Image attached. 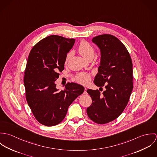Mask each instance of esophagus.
I'll return each instance as SVG.
<instances>
[{
  "label": "esophagus",
  "instance_id": "obj_1",
  "mask_svg": "<svg viewBox=\"0 0 157 157\" xmlns=\"http://www.w3.org/2000/svg\"><path fill=\"white\" fill-rule=\"evenodd\" d=\"M86 90H87V88H85V92H84L85 94H86V93H87V92H86Z\"/></svg>",
  "mask_w": 157,
  "mask_h": 157
}]
</instances>
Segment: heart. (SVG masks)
Returning <instances> with one entry per match:
<instances>
[{
  "label": "heart",
  "instance_id": "obj_1",
  "mask_svg": "<svg viewBox=\"0 0 157 157\" xmlns=\"http://www.w3.org/2000/svg\"><path fill=\"white\" fill-rule=\"evenodd\" d=\"M78 51L79 53L86 60L92 59L95 54L94 48L85 40H83L80 42L78 48ZM71 56V53H68L65 59V63H67L69 59ZM75 80L79 83L82 85L88 84L90 82V74L86 72H82L77 74L75 78Z\"/></svg>",
  "mask_w": 157,
  "mask_h": 157
}]
</instances>
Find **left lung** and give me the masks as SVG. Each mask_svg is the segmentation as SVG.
Listing matches in <instances>:
<instances>
[{"label": "left lung", "instance_id": "1", "mask_svg": "<svg viewBox=\"0 0 157 157\" xmlns=\"http://www.w3.org/2000/svg\"><path fill=\"white\" fill-rule=\"evenodd\" d=\"M92 41L101 52L94 82L98 87L105 86L106 90L102 94L98 90H87L92 102L86 112L94 122L105 124L120 115L129 101L133 90L132 62L126 48L116 37L102 34Z\"/></svg>", "mask_w": 157, "mask_h": 157}]
</instances>
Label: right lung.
<instances>
[{
    "mask_svg": "<svg viewBox=\"0 0 157 157\" xmlns=\"http://www.w3.org/2000/svg\"><path fill=\"white\" fill-rule=\"evenodd\" d=\"M74 43V39L51 35L29 52L23 78L26 99L36 119L46 126L62 122L69 105L84 92L83 86L75 83H67L62 90L55 83Z\"/></svg>",
    "mask_w": 157,
    "mask_h": 157,
    "instance_id": "right-lung-1",
    "label": "right lung"
}]
</instances>
